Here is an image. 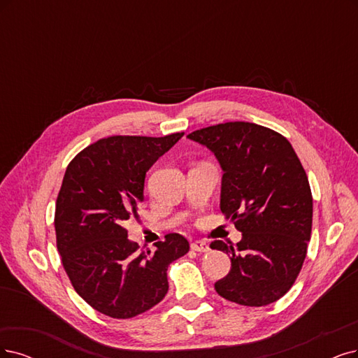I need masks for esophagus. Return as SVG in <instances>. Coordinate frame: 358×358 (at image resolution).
Here are the masks:
<instances>
[{
    "label": "esophagus",
    "instance_id": "1",
    "mask_svg": "<svg viewBox=\"0 0 358 358\" xmlns=\"http://www.w3.org/2000/svg\"><path fill=\"white\" fill-rule=\"evenodd\" d=\"M190 248L193 250H196V252H209V246L205 243V242H201V241H196L190 245Z\"/></svg>",
    "mask_w": 358,
    "mask_h": 358
}]
</instances>
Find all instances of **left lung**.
<instances>
[{"label": "left lung", "instance_id": "1", "mask_svg": "<svg viewBox=\"0 0 358 358\" xmlns=\"http://www.w3.org/2000/svg\"><path fill=\"white\" fill-rule=\"evenodd\" d=\"M187 137L217 156L224 171L221 213L242 231L236 246L210 243L231 259L215 290L246 307L275 302L296 280L313 226L310 182L292 144L252 122L218 124Z\"/></svg>", "mask_w": 358, "mask_h": 358}]
</instances>
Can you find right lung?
Masks as SVG:
<instances>
[{
  "mask_svg": "<svg viewBox=\"0 0 358 358\" xmlns=\"http://www.w3.org/2000/svg\"><path fill=\"white\" fill-rule=\"evenodd\" d=\"M182 136L101 138L66 168L55 214L57 250L76 294L104 315L131 319L155 307L168 292L169 264L189 252L178 233L144 252L124 227L144 199L145 172Z\"/></svg>",
  "mask_w": 358,
  "mask_h": 358,
  "instance_id": "add662e5",
  "label": "right lung"
}]
</instances>
